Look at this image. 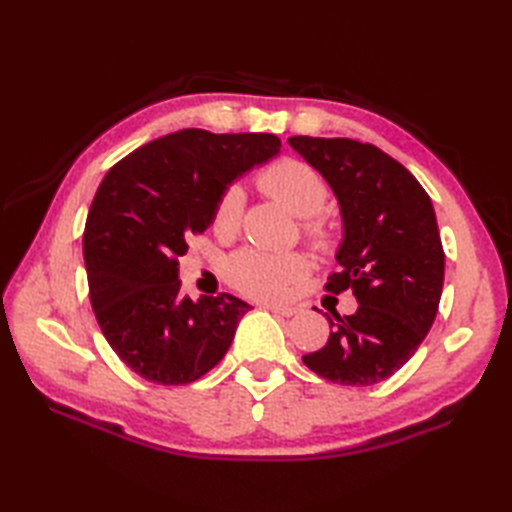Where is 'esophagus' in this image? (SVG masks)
Segmentation results:
<instances>
[{"label":"esophagus","instance_id":"esophagus-1","mask_svg":"<svg viewBox=\"0 0 512 512\" xmlns=\"http://www.w3.org/2000/svg\"><path fill=\"white\" fill-rule=\"evenodd\" d=\"M266 310H270L273 314H277V317H295V314L299 312V308L295 306H266Z\"/></svg>","mask_w":512,"mask_h":512}]
</instances>
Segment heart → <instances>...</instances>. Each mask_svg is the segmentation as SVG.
<instances>
[{"label":"heart","mask_w":512,"mask_h":512,"mask_svg":"<svg viewBox=\"0 0 512 512\" xmlns=\"http://www.w3.org/2000/svg\"><path fill=\"white\" fill-rule=\"evenodd\" d=\"M259 187L266 191L270 198L297 217H310L306 222V235L312 244L325 248L330 244L332 233L328 224H323L314 215L323 211L328 202V184L321 178L317 169L295 158H284L270 165L262 176L257 178ZM244 209V193L242 189L231 187L222 193L217 200L211 226L217 235H233L239 222H242ZM306 273V262L297 253H268L259 248H244L228 262L226 275L228 281L244 295L257 299H275L279 297L290 281L299 279Z\"/></svg>","instance_id":"1"}]
</instances>
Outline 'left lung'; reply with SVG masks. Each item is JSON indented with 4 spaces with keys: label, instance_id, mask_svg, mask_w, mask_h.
Masks as SVG:
<instances>
[{
    "label": "left lung",
    "instance_id": "left-lung-1",
    "mask_svg": "<svg viewBox=\"0 0 512 512\" xmlns=\"http://www.w3.org/2000/svg\"><path fill=\"white\" fill-rule=\"evenodd\" d=\"M290 147L330 184L343 217L339 273L325 290H350L354 314H332L330 339L303 356L330 383L367 387L416 354L438 314L444 250L431 198L420 182L369 143L292 136Z\"/></svg>",
    "mask_w": 512,
    "mask_h": 512
}]
</instances>
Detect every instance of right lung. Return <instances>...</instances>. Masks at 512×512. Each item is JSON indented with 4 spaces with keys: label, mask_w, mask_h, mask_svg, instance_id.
Returning <instances> with one entry per match:
<instances>
[{
    "label": "right lung",
    "mask_w": 512,
    "mask_h": 512,
    "mask_svg": "<svg viewBox=\"0 0 512 512\" xmlns=\"http://www.w3.org/2000/svg\"><path fill=\"white\" fill-rule=\"evenodd\" d=\"M275 134L182 129L138 147L107 171L83 233L90 301L121 361L158 385H187L222 361L246 301H191L178 257L211 226L228 184L279 154Z\"/></svg>",
    "instance_id": "obj_1"
}]
</instances>
